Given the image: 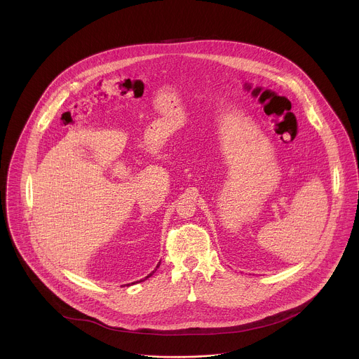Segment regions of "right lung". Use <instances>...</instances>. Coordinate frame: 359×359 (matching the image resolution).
<instances>
[{
	"label": "right lung",
	"instance_id": "1",
	"mask_svg": "<svg viewBox=\"0 0 359 359\" xmlns=\"http://www.w3.org/2000/svg\"><path fill=\"white\" fill-rule=\"evenodd\" d=\"M158 265H160V264H157V266H158ZM157 266H156V268H157ZM152 273H154V272H152ZM152 273H149V275H148V276H147V278H149V276H152ZM147 278H145V279H147Z\"/></svg>",
	"mask_w": 359,
	"mask_h": 359
}]
</instances>
